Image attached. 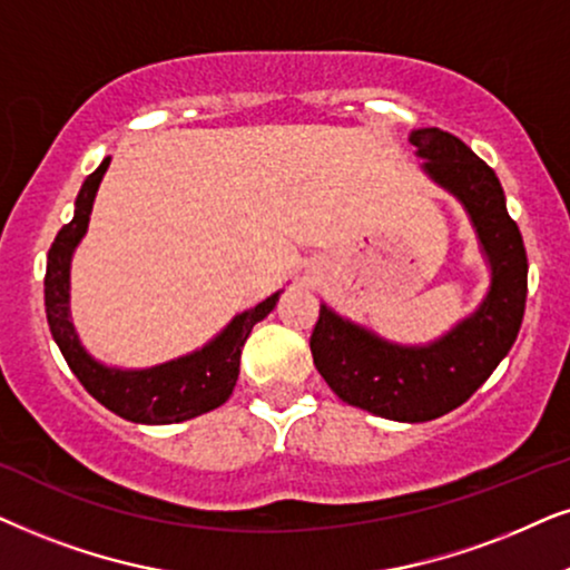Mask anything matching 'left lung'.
<instances>
[{"instance_id":"left-lung-1","label":"left lung","mask_w":570,"mask_h":570,"mask_svg":"<svg viewBox=\"0 0 570 570\" xmlns=\"http://www.w3.org/2000/svg\"><path fill=\"white\" fill-rule=\"evenodd\" d=\"M428 177L472 218L490 265V289L472 315L424 346L393 344L321 305L309 348L317 373L346 404L396 422L453 412L511 352L527 307V249L495 171L456 135L422 127L409 135Z\"/></svg>"}]
</instances>
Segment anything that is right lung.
Listing matches in <instances>:
<instances>
[{
    "label": "right lung",
    "mask_w": 570,
    "mask_h": 570,
    "mask_svg": "<svg viewBox=\"0 0 570 570\" xmlns=\"http://www.w3.org/2000/svg\"><path fill=\"white\" fill-rule=\"evenodd\" d=\"M111 158H104L101 166L82 181L78 200H75V216L70 224L59 229L57 239L51 242L47 278H43V302H47V321L55 336L59 352L70 364L75 377L82 383L98 404L109 412L119 414L121 420L138 424H171L200 416L210 409L222 406L232 396L239 377L242 346L265 315L276 307L278 294H271L261 305L245 309L214 341L197 352L179 356V360L156 364L148 370H119L106 367L96 362L82 348L78 331L70 317V263L75 247L86 237L90 210Z\"/></svg>",
    "instance_id": "1"
}]
</instances>
